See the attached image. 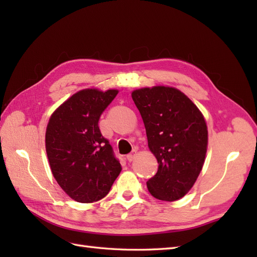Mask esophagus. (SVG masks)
<instances>
[{"mask_svg":"<svg viewBox=\"0 0 257 257\" xmlns=\"http://www.w3.org/2000/svg\"><path fill=\"white\" fill-rule=\"evenodd\" d=\"M136 156H137V150H133V152L132 154H129V155H127V159H128V161L129 162H132V161H134V159L136 158Z\"/></svg>","mask_w":257,"mask_h":257,"instance_id":"esophagus-1","label":"esophagus"}]
</instances>
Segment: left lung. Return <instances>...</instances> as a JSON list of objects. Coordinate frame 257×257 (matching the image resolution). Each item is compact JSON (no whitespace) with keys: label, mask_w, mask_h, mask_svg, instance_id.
Segmentation results:
<instances>
[{"label":"left lung","mask_w":257,"mask_h":257,"mask_svg":"<svg viewBox=\"0 0 257 257\" xmlns=\"http://www.w3.org/2000/svg\"><path fill=\"white\" fill-rule=\"evenodd\" d=\"M144 120L148 147L159 163L147 181L149 192L162 201H177L192 189L203 168L207 125L203 113L174 87H144L132 92Z\"/></svg>","instance_id":"8db88e82"}]
</instances>
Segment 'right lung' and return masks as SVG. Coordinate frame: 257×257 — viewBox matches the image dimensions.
Wrapping results in <instances>:
<instances>
[{"instance_id": "obj_1", "label": "right lung", "mask_w": 257, "mask_h": 257, "mask_svg": "<svg viewBox=\"0 0 257 257\" xmlns=\"http://www.w3.org/2000/svg\"><path fill=\"white\" fill-rule=\"evenodd\" d=\"M117 94V89H81L48 120L45 148L52 173L64 192L80 203L105 198L121 172L98 127L100 114Z\"/></svg>"}]
</instances>
